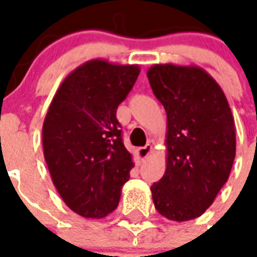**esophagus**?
<instances>
[{
  "mask_svg": "<svg viewBox=\"0 0 257 257\" xmlns=\"http://www.w3.org/2000/svg\"><path fill=\"white\" fill-rule=\"evenodd\" d=\"M152 145H145V147H141V148L137 149V154H138V158L140 159H145V158H148L151 152H152Z\"/></svg>",
  "mask_w": 257,
  "mask_h": 257,
  "instance_id": "obj_1",
  "label": "esophagus"
}]
</instances>
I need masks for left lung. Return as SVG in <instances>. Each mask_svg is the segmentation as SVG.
<instances>
[{"label": "left lung", "mask_w": 257, "mask_h": 257, "mask_svg": "<svg viewBox=\"0 0 257 257\" xmlns=\"http://www.w3.org/2000/svg\"><path fill=\"white\" fill-rule=\"evenodd\" d=\"M147 76L167 114L166 172L151 187L155 207L173 221L196 219L230 177L235 158L230 105L199 66L154 65Z\"/></svg>", "instance_id": "left-lung-1"}]
</instances>
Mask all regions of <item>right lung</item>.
Returning <instances> with one entry per match:
<instances>
[{
	"mask_svg": "<svg viewBox=\"0 0 257 257\" xmlns=\"http://www.w3.org/2000/svg\"><path fill=\"white\" fill-rule=\"evenodd\" d=\"M140 74L138 65L91 59L76 67L51 101L43 149L52 183L69 209L102 219L117 207L134 167L116 110Z\"/></svg>",
	"mask_w": 257,
	"mask_h": 257,
	"instance_id": "right-lung-1",
	"label": "right lung"
}]
</instances>
